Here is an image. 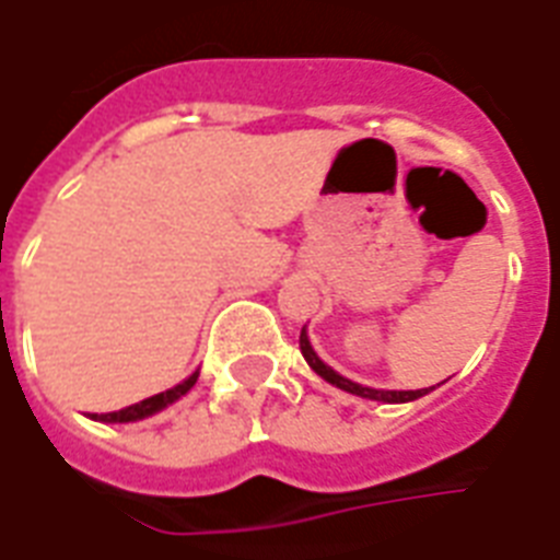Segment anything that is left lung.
I'll return each instance as SVG.
<instances>
[{
  "label": "left lung",
  "instance_id": "left-lung-1",
  "mask_svg": "<svg viewBox=\"0 0 560 560\" xmlns=\"http://www.w3.org/2000/svg\"><path fill=\"white\" fill-rule=\"evenodd\" d=\"M300 351H303L305 363L315 369L317 375L324 377V381H329L332 387L339 389H348V393H353V396H363V399H375V401H413L420 399V396H425L429 389H372V387H360V384H353V381H348V377H341L339 372H332L320 357H317L315 351H312V345H308V336H305V327L303 332H300Z\"/></svg>",
  "mask_w": 560,
  "mask_h": 560
}]
</instances>
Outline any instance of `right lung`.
<instances>
[{"instance_id":"1","label":"right lung","mask_w":560,"mask_h":560,"mask_svg":"<svg viewBox=\"0 0 560 560\" xmlns=\"http://www.w3.org/2000/svg\"><path fill=\"white\" fill-rule=\"evenodd\" d=\"M197 381V372L188 381H183V384H176V387L164 389V393H159V396H149V399H143L140 405H131V408H122V411H114V413H98L95 420H104V422H131V420H143V417H149V413L161 411V408H167V405H173V401L179 399V396H185L188 389L195 387Z\"/></svg>"}]
</instances>
